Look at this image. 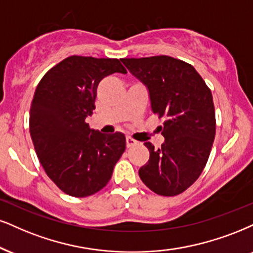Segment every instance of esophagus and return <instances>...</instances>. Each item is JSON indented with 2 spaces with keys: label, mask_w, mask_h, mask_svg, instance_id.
I'll return each instance as SVG.
<instances>
[{
  "label": "esophagus",
  "mask_w": 253,
  "mask_h": 253,
  "mask_svg": "<svg viewBox=\"0 0 253 253\" xmlns=\"http://www.w3.org/2000/svg\"><path fill=\"white\" fill-rule=\"evenodd\" d=\"M137 144V142L135 139H132L131 137H126V148H132Z\"/></svg>",
  "instance_id": "esophagus-1"
}]
</instances>
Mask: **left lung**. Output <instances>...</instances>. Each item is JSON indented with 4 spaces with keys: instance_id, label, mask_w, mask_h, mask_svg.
<instances>
[{
    "instance_id": "obj_1",
    "label": "left lung",
    "mask_w": 253,
    "mask_h": 253,
    "mask_svg": "<svg viewBox=\"0 0 253 253\" xmlns=\"http://www.w3.org/2000/svg\"><path fill=\"white\" fill-rule=\"evenodd\" d=\"M122 62L148 86L152 111L165 120L161 148L144 143L150 158L139 177L157 195H179L201 176L212 148L216 114L211 90L191 64L171 56Z\"/></svg>"
}]
</instances>
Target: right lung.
Listing matches in <instances>:
<instances>
[{"instance_id":"add662e5","label":"right lung","mask_w":253,"mask_h":253,"mask_svg":"<svg viewBox=\"0 0 253 253\" xmlns=\"http://www.w3.org/2000/svg\"><path fill=\"white\" fill-rule=\"evenodd\" d=\"M115 73L126 74L117 58L74 55L46 71L34 93L29 130L36 155L49 178L73 197L104 188L126 151L124 135H103L85 122L98 83Z\"/></svg>"}]
</instances>
